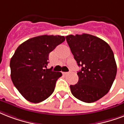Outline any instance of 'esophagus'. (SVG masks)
<instances>
[{"instance_id": "obj_1", "label": "esophagus", "mask_w": 124, "mask_h": 124, "mask_svg": "<svg viewBox=\"0 0 124 124\" xmlns=\"http://www.w3.org/2000/svg\"><path fill=\"white\" fill-rule=\"evenodd\" d=\"M67 74H69V72H63V74H65V75H66Z\"/></svg>"}]
</instances>
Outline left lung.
<instances>
[{"label": "left lung", "mask_w": 124, "mask_h": 124, "mask_svg": "<svg viewBox=\"0 0 124 124\" xmlns=\"http://www.w3.org/2000/svg\"><path fill=\"white\" fill-rule=\"evenodd\" d=\"M65 37L78 65L81 67L77 73L78 83L70 86L71 93L81 101L94 102L109 92L116 75L113 50L105 41L90 34Z\"/></svg>", "instance_id": "left-lung-1"}]
</instances>
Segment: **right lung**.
<instances>
[{
  "mask_svg": "<svg viewBox=\"0 0 124 124\" xmlns=\"http://www.w3.org/2000/svg\"><path fill=\"white\" fill-rule=\"evenodd\" d=\"M65 40L61 35H40L26 41L15 50L9 64L11 78L28 101L39 103L53 93L62 74L47 69L49 54Z\"/></svg>",
  "mask_w": 124,
  "mask_h": 124,
  "instance_id": "1",
  "label": "right lung"
}]
</instances>
